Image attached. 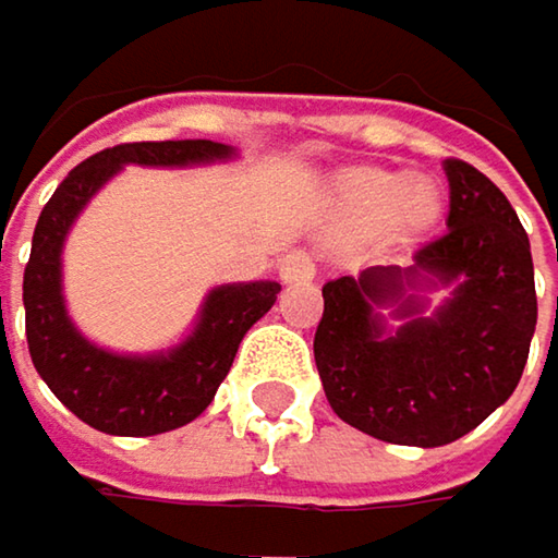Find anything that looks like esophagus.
<instances>
[{"instance_id":"1","label":"esophagus","mask_w":558,"mask_h":558,"mask_svg":"<svg viewBox=\"0 0 558 558\" xmlns=\"http://www.w3.org/2000/svg\"><path fill=\"white\" fill-rule=\"evenodd\" d=\"M311 277H314V260L304 251L284 254V260H281V281L284 284H304V281H311Z\"/></svg>"}]
</instances>
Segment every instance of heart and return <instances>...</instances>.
<instances>
[{"label": "heart", "mask_w": 558, "mask_h": 558, "mask_svg": "<svg viewBox=\"0 0 558 558\" xmlns=\"http://www.w3.org/2000/svg\"><path fill=\"white\" fill-rule=\"evenodd\" d=\"M348 201H351L354 214L364 217L368 223H381V220L401 214L412 227H418V223L432 220L438 210V197L428 183H415L409 173H388V170L354 177L348 186Z\"/></svg>", "instance_id": "heart-1"}]
</instances>
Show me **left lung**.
<instances>
[{
    "label": "left lung",
    "instance_id": "obj_1",
    "mask_svg": "<svg viewBox=\"0 0 558 558\" xmlns=\"http://www.w3.org/2000/svg\"><path fill=\"white\" fill-rule=\"evenodd\" d=\"M448 230L415 251L412 267H372L325 284L314 361L341 422L391 445H448L478 428L515 391L535 331L529 238L502 190L448 157ZM435 276L460 288L438 315L385 336L371 314L401 280Z\"/></svg>",
    "mask_w": 558,
    "mask_h": 558
}]
</instances>
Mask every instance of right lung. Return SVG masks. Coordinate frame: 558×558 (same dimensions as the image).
Masks as SVG:
<instances>
[{"instance_id":"right-lung-1","label":"right lung","mask_w":558,"mask_h":558,"mask_svg":"<svg viewBox=\"0 0 558 558\" xmlns=\"http://www.w3.org/2000/svg\"><path fill=\"white\" fill-rule=\"evenodd\" d=\"M214 140L120 143L70 170L39 214L23 277L26 341L36 372L66 409L106 435H160L194 422L214 401L233 354L254 320L277 301L281 284H230L210 291L201 325L177 351L160 357H120L93 348L70 325L59 294V251L73 217L123 163L183 167L227 157Z\"/></svg>"}]
</instances>
